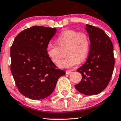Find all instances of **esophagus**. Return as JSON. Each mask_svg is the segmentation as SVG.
Returning a JSON list of instances; mask_svg holds the SVG:
<instances>
[{
    "mask_svg": "<svg viewBox=\"0 0 121 121\" xmlns=\"http://www.w3.org/2000/svg\"><path fill=\"white\" fill-rule=\"evenodd\" d=\"M71 72H72V71H70V70H66V71H65V73H66L67 74H69L71 73Z\"/></svg>",
    "mask_w": 121,
    "mask_h": 121,
    "instance_id": "esophagus-1",
    "label": "esophagus"
}]
</instances>
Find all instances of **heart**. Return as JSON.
Wrapping results in <instances>:
<instances>
[{
    "instance_id": "heart-1",
    "label": "heart",
    "mask_w": 121,
    "mask_h": 121,
    "mask_svg": "<svg viewBox=\"0 0 121 121\" xmlns=\"http://www.w3.org/2000/svg\"><path fill=\"white\" fill-rule=\"evenodd\" d=\"M57 44L48 43L46 52L54 63H59L62 51L66 50L68 57L58 64L61 68H70L84 60L87 56L90 48V38L85 32H78L74 29H66L57 37Z\"/></svg>"
}]
</instances>
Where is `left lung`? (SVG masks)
Here are the masks:
<instances>
[{"mask_svg":"<svg viewBox=\"0 0 121 121\" xmlns=\"http://www.w3.org/2000/svg\"><path fill=\"white\" fill-rule=\"evenodd\" d=\"M90 38V50L86 63L77 71L82 79L75 87L86 95H95L107 87L112 77L115 64L112 41L105 31L86 24Z\"/></svg>","mask_w":121,"mask_h":121,"instance_id":"8db88e82","label":"left lung"}]
</instances>
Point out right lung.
Here are the masks:
<instances>
[{
  "mask_svg": "<svg viewBox=\"0 0 121 121\" xmlns=\"http://www.w3.org/2000/svg\"><path fill=\"white\" fill-rule=\"evenodd\" d=\"M56 28L34 26L17 34L10 47V70L20 93L32 100L49 96L58 78L65 72L58 69L46 52Z\"/></svg>",
  "mask_w": 121,
  "mask_h": 121,
  "instance_id": "right-lung-1",
  "label": "right lung"
}]
</instances>
